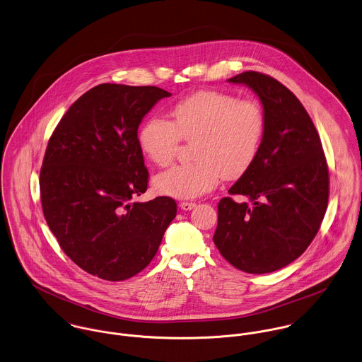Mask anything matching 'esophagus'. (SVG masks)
Returning <instances> with one entry per match:
<instances>
[{
    "label": "esophagus",
    "mask_w": 362,
    "mask_h": 362,
    "mask_svg": "<svg viewBox=\"0 0 362 362\" xmlns=\"http://www.w3.org/2000/svg\"><path fill=\"white\" fill-rule=\"evenodd\" d=\"M179 207H180L182 210H185V211H190V210H193V209L196 207V203H190V202H182V203L179 204Z\"/></svg>",
    "instance_id": "esophagus-1"
}]
</instances>
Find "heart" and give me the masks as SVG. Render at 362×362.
Returning a JSON list of instances; mask_svg holds the SVG:
<instances>
[{"instance_id": "obj_1", "label": "heart", "mask_w": 362, "mask_h": 362, "mask_svg": "<svg viewBox=\"0 0 362 362\" xmlns=\"http://www.w3.org/2000/svg\"><path fill=\"white\" fill-rule=\"evenodd\" d=\"M172 122L146 119L139 144L146 158L168 166L182 139L194 141L192 163L159 173L155 187L176 199H194L217 186L221 176L238 179L257 158L266 130V116L255 99H238L219 90H199L179 100L170 110Z\"/></svg>"}]
</instances>
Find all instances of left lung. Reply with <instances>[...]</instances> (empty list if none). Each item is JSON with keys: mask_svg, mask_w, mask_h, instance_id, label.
Returning a JSON list of instances; mask_svg holds the SVG:
<instances>
[{"mask_svg": "<svg viewBox=\"0 0 362 362\" xmlns=\"http://www.w3.org/2000/svg\"><path fill=\"white\" fill-rule=\"evenodd\" d=\"M228 82L259 96L266 130L256 160L228 192L250 203L221 199L213 240L233 267L272 273L298 259L316 236L329 200L327 162L312 119L287 86L256 71Z\"/></svg>", "mask_w": 362, "mask_h": 362, "instance_id": "left-lung-1", "label": "left lung"}]
</instances>
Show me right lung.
I'll list each match as a JSON object with an SVG mask.
<instances>
[{
  "label": "right lung",
  "instance_id": "obj_1",
  "mask_svg": "<svg viewBox=\"0 0 362 362\" xmlns=\"http://www.w3.org/2000/svg\"><path fill=\"white\" fill-rule=\"evenodd\" d=\"M170 93L100 83L63 116L46 148L40 200L64 253L86 273L123 281L151 263L176 217V202L132 203L148 187L139 144L145 115Z\"/></svg>",
  "mask_w": 362,
  "mask_h": 362
}]
</instances>
